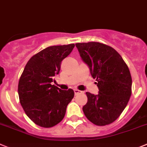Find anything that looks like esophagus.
<instances>
[{
  "label": "esophagus",
  "instance_id": "34e87169",
  "mask_svg": "<svg viewBox=\"0 0 147 147\" xmlns=\"http://www.w3.org/2000/svg\"><path fill=\"white\" fill-rule=\"evenodd\" d=\"M74 92H75V95L78 94L83 93V92H81V91H80V90H78V89H74Z\"/></svg>",
  "mask_w": 147,
  "mask_h": 147
}]
</instances>
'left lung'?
I'll list each match as a JSON object with an SVG mask.
<instances>
[{
    "label": "left lung",
    "instance_id": "obj_1",
    "mask_svg": "<svg viewBox=\"0 0 147 147\" xmlns=\"http://www.w3.org/2000/svg\"><path fill=\"white\" fill-rule=\"evenodd\" d=\"M75 46L99 88L98 94L86 93L88 101L83 113L94 125H109L122 113L131 96L129 68L118 52L106 45L91 42Z\"/></svg>",
    "mask_w": 147,
    "mask_h": 147
}]
</instances>
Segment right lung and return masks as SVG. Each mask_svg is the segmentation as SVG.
Listing matches in <instances>:
<instances>
[{
	"mask_svg": "<svg viewBox=\"0 0 147 147\" xmlns=\"http://www.w3.org/2000/svg\"><path fill=\"white\" fill-rule=\"evenodd\" d=\"M75 45L51 46L30 59L18 83L20 104L28 118L42 127L59 124L74 97L71 88L61 90L51 85L59 73L62 60L67 57Z\"/></svg>",
	"mask_w": 147,
	"mask_h": 147,
	"instance_id": "1",
	"label": "right lung"
}]
</instances>
